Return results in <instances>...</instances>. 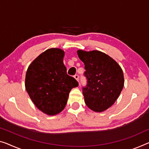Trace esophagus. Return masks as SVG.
Listing matches in <instances>:
<instances>
[{
  "instance_id": "1",
  "label": "esophagus",
  "mask_w": 149,
  "mask_h": 149,
  "mask_svg": "<svg viewBox=\"0 0 149 149\" xmlns=\"http://www.w3.org/2000/svg\"><path fill=\"white\" fill-rule=\"evenodd\" d=\"M74 79L77 80V81H79V76L78 74H75L74 76Z\"/></svg>"
}]
</instances>
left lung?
<instances>
[{
  "label": "left lung",
  "mask_w": 149,
  "mask_h": 149,
  "mask_svg": "<svg viewBox=\"0 0 149 149\" xmlns=\"http://www.w3.org/2000/svg\"><path fill=\"white\" fill-rule=\"evenodd\" d=\"M77 54L86 70L87 84L82 88L85 104L97 113L106 111L115 102L124 86L122 68L102 52L79 50Z\"/></svg>",
  "instance_id": "8db88e82"
}]
</instances>
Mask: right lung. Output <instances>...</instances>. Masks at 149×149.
<instances>
[{
  "label": "right lung",
  "instance_id": "add662e5",
  "mask_svg": "<svg viewBox=\"0 0 149 149\" xmlns=\"http://www.w3.org/2000/svg\"><path fill=\"white\" fill-rule=\"evenodd\" d=\"M65 52L52 48L41 53L28 67L25 88L37 108L48 115L60 113L67 104L70 91L79 85L67 73Z\"/></svg>",
  "mask_w": 149,
  "mask_h": 149
}]
</instances>
